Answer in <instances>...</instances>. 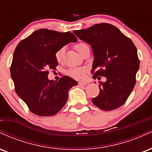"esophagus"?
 <instances>
[{
	"label": "esophagus",
	"mask_w": 152,
	"mask_h": 152,
	"mask_svg": "<svg viewBox=\"0 0 152 152\" xmlns=\"http://www.w3.org/2000/svg\"><path fill=\"white\" fill-rule=\"evenodd\" d=\"M86 84H87L86 82H84V81H79V82H78V86H85V85H86Z\"/></svg>",
	"instance_id": "1"
}]
</instances>
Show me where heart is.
<instances>
[{
	"label": "heart",
	"mask_w": 152,
	"mask_h": 152,
	"mask_svg": "<svg viewBox=\"0 0 152 152\" xmlns=\"http://www.w3.org/2000/svg\"><path fill=\"white\" fill-rule=\"evenodd\" d=\"M88 45L85 43H78L75 46V49H76L80 54H81L82 50ZM64 48H61L58 49L56 52L55 58L56 60L58 63L62 62L64 59ZM87 72V69L86 67H76L72 68L68 71V74L71 76L72 78H76V79H83L86 77V74Z\"/></svg>",
	"instance_id": "obj_1"
}]
</instances>
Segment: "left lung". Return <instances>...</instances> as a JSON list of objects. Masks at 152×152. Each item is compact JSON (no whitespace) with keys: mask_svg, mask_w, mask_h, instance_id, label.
Listing matches in <instances>:
<instances>
[{"mask_svg":"<svg viewBox=\"0 0 152 152\" xmlns=\"http://www.w3.org/2000/svg\"><path fill=\"white\" fill-rule=\"evenodd\" d=\"M74 33L91 46L93 78H106V81L101 82L99 86L98 96L91 99L93 104L104 111L121 106L135 86L139 69L135 45L116 26L105 23Z\"/></svg>","mask_w":152,"mask_h":152,"instance_id":"8db88e82","label":"left lung"}]
</instances>
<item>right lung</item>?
Here are the masks:
<instances>
[{
	"instance_id": "1",
	"label": "right lung",
	"mask_w": 152,
	"mask_h": 152,
	"mask_svg": "<svg viewBox=\"0 0 152 152\" xmlns=\"http://www.w3.org/2000/svg\"><path fill=\"white\" fill-rule=\"evenodd\" d=\"M77 38L72 33L39 29L18 43L13 53L10 76L18 96L34 114L53 116L64 107L69 91L78 85L64 76L58 82L48 78V69H56L55 53Z\"/></svg>"
}]
</instances>
